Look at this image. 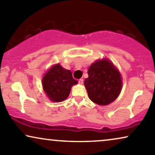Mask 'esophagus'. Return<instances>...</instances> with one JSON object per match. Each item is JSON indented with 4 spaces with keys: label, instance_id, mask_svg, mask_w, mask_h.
Returning a JSON list of instances; mask_svg holds the SVG:
<instances>
[{
    "label": "esophagus",
    "instance_id": "obj_1",
    "mask_svg": "<svg viewBox=\"0 0 155 155\" xmlns=\"http://www.w3.org/2000/svg\"><path fill=\"white\" fill-rule=\"evenodd\" d=\"M78 82H79L80 84H82V83H83V80L80 79L79 80H78Z\"/></svg>",
    "mask_w": 155,
    "mask_h": 155
}]
</instances>
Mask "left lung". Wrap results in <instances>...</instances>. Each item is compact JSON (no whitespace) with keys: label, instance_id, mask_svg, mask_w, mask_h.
Instances as JSON below:
<instances>
[{"label":"left lung","instance_id":"8db88e82","mask_svg":"<svg viewBox=\"0 0 155 155\" xmlns=\"http://www.w3.org/2000/svg\"><path fill=\"white\" fill-rule=\"evenodd\" d=\"M87 74L84 85L92 102L107 105L117 99L122 90V78L119 70L109 60L95 61L90 66Z\"/></svg>","mask_w":155,"mask_h":155}]
</instances>
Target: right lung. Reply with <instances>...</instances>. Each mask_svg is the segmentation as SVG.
<instances>
[{
    "label": "right lung",
    "mask_w": 155,
    "mask_h": 155,
    "mask_svg": "<svg viewBox=\"0 0 155 155\" xmlns=\"http://www.w3.org/2000/svg\"><path fill=\"white\" fill-rule=\"evenodd\" d=\"M43 87L52 102H62L65 100L73 85L78 84L71 71L63 68L59 63L51 68L43 76Z\"/></svg>",
    "instance_id": "right-lung-1"
}]
</instances>
